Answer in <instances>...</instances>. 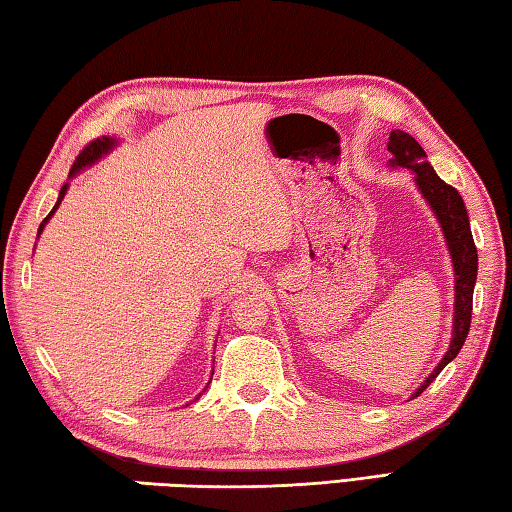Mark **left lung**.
Here are the masks:
<instances>
[{"label":"left lung","instance_id":"left-lung-1","mask_svg":"<svg viewBox=\"0 0 512 512\" xmlns=\"http://www.w3.org/2000/svg\"><path fill=\"white\" fill-rule=\"evenodd\" d=\"M389 150L393 152L391 164L409 168L416 173V184L423 191L425 200L432 206L434 213L441 220V227L445 233L447 247H450L452 261H454V274H456V303H454V337L450 344V351L445 353L441 364L436 366V371L429 375L423 387L416 391L423 393L434 378L441 373L447 364H450L456 355H459L465 337L470 333V321H472V292L474 281H477V247H474L470 220L465 204L461 200L459 191L454 186L445 184L441 177L436 175V170L427 164L425 150L420 148V143L411 137V134L402 130H393L389 137ZM414 396V398H416Z\"/></svg>","mask_w":512,"mask_h":512}]
</instances>
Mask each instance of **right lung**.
Segmentation results:
<instances>
[{
	"instance_id": "right-lung-1",
	"label": "right lung",
	"mask_w": 512,
	"mask_h": 512,
	"mask_svg": "<svg viewBox=\"0 0 512 512\" xmlns=\"http://www.w3.org/2000/svg\"><path fill=\"white\" fill-rule=\"evenodd\" d=\"M112 143H114V139H110V137H98V139H92V141H89L87 146L78 152V157H76V161H74V166H71V175L78 173V170L83 168V166L92 164L94 159H98L101 155H105V152L112 148ZM65 193H67V186H62V188H60V197H58L56 206H53V211L58 209V204H60L62 197H65ZM53 211L47 215V218L42 220V224H40V231H42V227H44V222H47V220L51 218V215H53Z\"/></svg>"
}]
</instances>
